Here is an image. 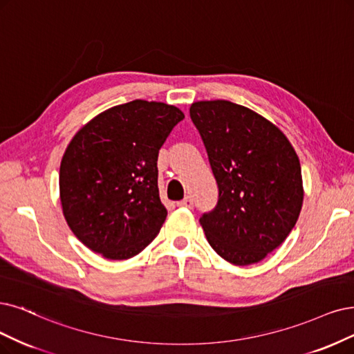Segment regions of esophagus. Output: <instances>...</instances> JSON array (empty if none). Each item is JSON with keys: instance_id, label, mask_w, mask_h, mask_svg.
Wrapping results in <instances>:
<instances>
[{"instance_id": "1", "label": "esophagus", "mask_w": 354, "mask_h": 354, "mask_svg": "<svg viewBox=\"0 0 354 354\" xmlns=\"http://www.w3.org/2000/svg\"><path fill=\"white\" fill-rule=\"evenodd\" d=\"M179 207H185V208H192V205H194V201H192V198L191 197H185L184 200H180V201H178L176 203Z\"/></svg>"}]
</instances>
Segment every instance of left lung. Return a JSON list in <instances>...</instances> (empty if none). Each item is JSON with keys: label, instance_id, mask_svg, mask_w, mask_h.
Wrapping results in <instances>:
<instances>
[{"label": "left lung", "instance_id": "1", "mask_svg": "<svg viewBox=\"0 0 354 354\" xmlns=\"http://www.w3.org/2000/svg\"><path fill=\"white\" fill-rule=\"evenodd\" d=\"M218 185L214 210L200 218L213 250L233 266H252L279 248L304 204L299 157L283 131L229 100L189 108Z\"/></svg>", "mask_w": 354, "mask_h": 354}]
</instances>
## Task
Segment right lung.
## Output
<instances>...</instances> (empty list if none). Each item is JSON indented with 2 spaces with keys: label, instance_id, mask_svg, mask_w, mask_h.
<instances>
[{
  "label": "right lung",
  "instance_id": "right-lung-1",
  "mask_svg": "<svg viewBox=\"0 0 354 354\" xmlns=\"http://www.w3.org/2000/svg\"><path fill=\"white\" fill-rule=\"evenodd\" d=\"M185 118L174 104L133 100L77 131L59 167L62 214L75 238L106 259H128L151 243L167 210L157 157Z\"/></svg>",
  "mask_w": 354,
  "mask_h": 354
}]
</instances>
